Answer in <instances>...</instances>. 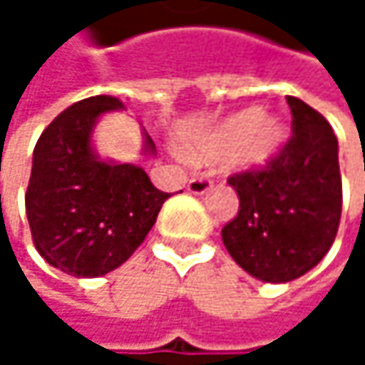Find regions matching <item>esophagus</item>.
<instances>
[{
	"instance_id": "obj_1",
	"label": "esophagus",
	"mask_w": 365,
	"mask_h": 365,
	"mask_svg": "<svg viewBox=\"0 0 365 365\" xmlns=\"http://www.w3.org/2000/svg\"><path fill=\"white\" fill-rule=\"evenodd\" d=\"M213 187V182L209 175H198V178H192L190 183H187V190L192 194H207L209 190Z\"/></svg>"
}]
</instances>
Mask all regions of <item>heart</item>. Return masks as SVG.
I'll return each instance as SVG.
<instances>
[{
	"label": "heart",
	"instance_id": "obj_1",
	"mask_svg": "<svg viewBox=\"0 0 365 365\" xmlns=\"http://www.w3.org/2000/svg\"><path fill=\"white\" fill-rule=\"evenodd\" d=\"M283 137L285 130L279 120L264 115L257 108H247L200 135L187 154L194 160H217L232 154L239 169H259L277 156Z\"/></svg>",
	"mask_w": 365,
	"mask_h": 365
}]
</instances>
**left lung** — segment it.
<instances>
[{
  "label": "left lung",
  "mask_w": 365,
  "mask_h": 365,
  "mask_svg": "<svg viewBox=\"0 0 365 365\" xmlns=\"http://www.w3.org/2000/svg\"><path fill=\"white\" fill-rule=\"evenodd\" d=\"M292 137L259 169L235 173L239 213L222 228L232 259L266 283H287L322 262L340 224L338 139L328 120L287 97Z\"/></svg>",
  "instance_id": "8db88e82"
}]
</instances>
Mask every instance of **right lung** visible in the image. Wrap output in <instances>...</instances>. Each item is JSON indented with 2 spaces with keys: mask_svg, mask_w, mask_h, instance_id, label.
Wrapping results in <instances>:
<instances>
[{
  "mask_svg": "<svg viewBox=\"0 0 365 365\" xmlns=\"http://www.w3.org/2000/svg\"><path fill=\"white\" fill-rule=\"evenodd\" d=\"M120 108L110 95L78 101L46 126L34 150L25 194L34 245L50 266L73 277H101L124 264L171 196L141 167L95 156L97 118ZM145 152H156L150 135Z\"/></svg>",
  "mask_w": 365,
  "mask_h": 365,
  "instance_id": "obj_1",
  "label": "right lung"
}]
</instances>
